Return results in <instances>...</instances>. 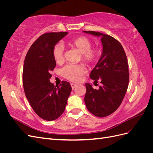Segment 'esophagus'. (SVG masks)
Returning a JSON list of instances; mask_svg holds the SVG:
<instances>
[{
	"label": "esophagus",
	"instance_id": "34e87169",
	"mask_svg": "<svg viewBox=\"0 0 153 153\" xmlns=\"http://www.w3.org/2000/svg\"><path fill=\"white\" fill-rule=\"evenodd\" d=\"M71 86L72 89H75V87H76L77 85H76V84H73V83H71Z\"/></svg>",
	"mask_w": 153,
	"mask_h": 153
}]
</instances>
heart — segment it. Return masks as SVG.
I'll return each instance as SVG.
<instances>
[{
  "instance_id": "1",
  "label": "heart",
  "mask_w": 153,
  "mask_h": 153,
  "mask_svg": "<svg viewBox=\"0 0 153 153\" xmlns=\"http://www.w3.org/2000/svg\"><path fill=\"white\" fill-rule=\"evenodd\" d=\"M66 45L80 53V59L87 65H93L98 62L101 56L100 49L95 47H92V41L87 37L78 36L67 41ZM52 55L56 63L61 64L63 61L64 48L61 44L54 46L52 50ZM85 73V69L82 64H68L62 69L63 77L73 82L79 81Z\"/></svg>"
}]
</instances>
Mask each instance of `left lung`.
I'll return each instance as SVG.
<instances>
[{
    "mask_svg": "<svg viewBox=\"0 0 153 153\" xmlns=\"http://www.w3.org/2000/svg\"><path fill=\"white\" fill-rule=\"evenodd\" d=\"M96 36H101L103 53L89 77L102 85L98 90L85 84L84 101L91 113L99 117L114 112L126 94L129 84V68L126 53L121 44L113 37L95 31H84Z\"/></svg>",
    "mask_w": 153,
    "mask_h": 153,
    "instance_id": "1",
    "label": "left lung"
}]
</instances>
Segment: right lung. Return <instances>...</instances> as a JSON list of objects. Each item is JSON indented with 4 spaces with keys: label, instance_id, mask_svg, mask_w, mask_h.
<instances>
[{
    "label": "right lung",
    "instance_id": "obj_1",
    "mask_svg": "<svg viewBox=\"0 0 153 153\" xmlns=\"http://www.w3.org/2000/svg\"><path fill=\"white\" fill-rule=\"evenodd\" d=\"M67 34L66 32L42 34L31 45L24 61L22 80L25 94L36 114L46 121L61 116L71 91L68 82L62 81L59 86L50 82V73L56 66L53 48Z\"/></svg>",
    "mask_w": 153,
    "mask_h": 153
}]
</instances>
